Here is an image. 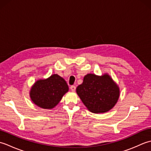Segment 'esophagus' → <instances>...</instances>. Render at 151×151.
<instances>
[{"instance_id":"1","label":"esophagus","mask_w":151,"mask_h":151,"mask_svg":"<svg viewBox=\"0 0 151 151\" xmlns=\"http://www.w3.org/2000/svg\"><path fill=\"white\" fill-rule=\"evenodd\" d=\"M70 89H71L72 91H75V89H76V87H75V86H70Z\"/></svg>"}]
</instances>
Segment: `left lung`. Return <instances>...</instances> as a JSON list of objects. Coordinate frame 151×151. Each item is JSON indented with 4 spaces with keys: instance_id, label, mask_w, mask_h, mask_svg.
<instances>
[{
    "instance_id": "8db88e82",
    "label": "left lung",
    "mask_w": 151,
    "mask_h": 151,
    "mask_svg": "<svg viewBox=\"0 0 151 151\" xmlns=\"http://www.w3.org/2000/svg\"><path fill=\"white\" fill-rule=\"evenodd\" d=\"M76 91L86 108L95 114L110 110L120 95L119 86L106 73L102 76L88 74Z\"/></svg>"
}]
</instances>
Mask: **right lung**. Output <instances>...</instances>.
Listing matches in <instances>:
<instances>
[{
    "label": "right lung",
    "instance_id": "add662e5",
    "mask_svg": "<svg viewBox=\"0 0 151 151\" xmlns=\"http://www.w3.org/2000/svg\"><path fill=\"white\" fill-rule=\"evenodd\" d=\"M69 91L68 85L57 74L46 79L38 80L31 88L30 97L34 103L41 108L52 109L59 103Z\"/></svg>",
    "mask_w": 151,
    "mask_h": 151
}]
</instances>
